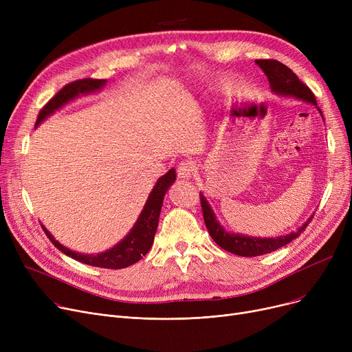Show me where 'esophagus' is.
<instances>
[{
    "instance_id": "34e87169",
    "label": "esophagus",
    "mask_w": 352,
    "mask_h": 352,
    "mask_svg": "<svg viewBox=\"0 0 352 352\" xmlns=\"http://www.w3.org/2000/svg\"><path fill=\"white\" fill-rule=\"evenodd\" d=\"M194 171H195V165L190 161H186L178 165L177 174H178V178L181 179H190L194 175Z\"/></svg>"
}]
</instances>
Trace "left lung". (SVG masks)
Returning a JSON list of instances; mask_svg holds the SVG:
<instances>
[{
	"label": "left lung",
	"instance_id": "8db88e82",
	"mask_svg": "<svg viewBox=\"0 0 352 352\" xmlns=\"http://www.w3.org/2000/svg\"><path fill=\"white\" fill-rule=\"evenodd\" d=\"M256 65L260 67L264 74L267 76L270 81V88L276 96L281 97H289L295 98L298 101H304L307 104H311L318 109V113L322 117V111L317 107L316 97H314L312 91L298 80V77L283 63L276 61V60H256ZM324 120V117H322ZM201 197V207H202V214H204V221L207 230L211 235L214 241L228 252L239 255V256H258V255H264L270 254L275 250H278L291 241H294L295 238L300 236L301 232L307 228L309 224V221L312 219L314 214L308 218V221L297 228V231H292L285 235H278V236H250L244 234H235L228 230H226L223 226L219 224V221L215 217L214 210L211 208L210 202L204 197V194L199 192Z\"/></svg>",
	"mask_w": 352,
	"mask_h": 352
}]
</instances>
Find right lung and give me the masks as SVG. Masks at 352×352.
<instances>
[{"label":"right lung","mask_w":352,"mask_h":352,"mask_svg":"<svg viewBox=\"0 0 352 352\" xmlns=\"http://www.w3.org/2000/svg\"><path fill=\"white\" fill-rule=\"evenodd\" d=\"M107 84V80H80L74 81L68 85H65L57 96L52 100H50L44 108L40 111L38 118H36L35 126H38L44 120H47L50 116H52L55 111L63 108L69 101L78 98L80 96L92 94V92L101 91ZM175 170L171 168L165 175L160 177L155 182L154 188L151 190L150 195L146 198L145 206L137 219L134 227L129 230V232L121 239V241L109 248L107 251L98 252V254H81L76 252L67 247H64L61 243L54 238V235L41 224L44 232L50 238V241L57 247L61 252L65 255L74 258L82 264L92 265V267H100V268H111V270H120L135 264L140 261L141 258L150 251L154 243L155 231L158 227V218L162 207V201L165 192L173 186L175 181Z\"/></svg>","instance_id":"1"}]
</instances>
